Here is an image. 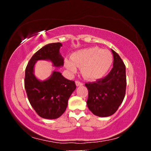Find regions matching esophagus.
Listing matches in <instances>:
<instances>
[{"label":"esophagus","mask_w":151,"mask_h":151,"mask_svg":"<svg viewBox=\"0 0 151 151\" xmlns=\"http://www.w3.org/2000/svg\"><path fill=\"white\" fill-rule=\"evenodd\" d=\"M76 84L77 86H82L83 85V84L82 83V82H80L79 81H76Z\"/></svg>","instance_id":"esophagus-1"}]
</instances>
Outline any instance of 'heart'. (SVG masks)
<instances>
[{
  "label": "heart",
  "instance_id": "heart-1",
  "mask_svg": "<svg viewBox=\"0 0 151 151\" xmlns=\"http://www.w3.org/2000/svg\"><path fill=\"white\" fill-rule=\"evenodd\" d=\"M71 60L65 61L68 71L75 73L76 67H81L84 78L96 80L101 79L108 73L113 64V55L106 49L91 47L76 51L72 54Z\"/></svg>",
  "mask_w": 151,
  "mask_h": 151
}]
</instances>
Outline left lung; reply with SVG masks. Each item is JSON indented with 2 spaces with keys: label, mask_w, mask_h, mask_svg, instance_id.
Returning <instances> with one entry per match:
<instances>
[{
  "label": "left lung",
  "mask_w": 151,
  "mask_h": 151,
  "mask_svg": "<svg viewBox=\"0 0 151 151\" xmlns=\"http://www.w3.org/2000/svg\"><path fill=\"white\" fill-rule=\"evenodd\" d=\"M113 67L106 77L86 83L88 97L87 106L94 115L109 117L116 112L125 96L126 67L119 55L111 49Z\"/></svg>",
  "instance_id": "1"
}]
</instances>
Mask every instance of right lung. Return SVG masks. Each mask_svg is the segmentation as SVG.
<instances>
[{"mask_svg":"<svg viewBox=\"0 0 151 151\" xmlns=\"http://www.w3.org/2000/svg\"><path fill=\"white\" fill-rule=\"evenodd\" d=\"M62 43L46 45L35 53L25 69L24 88L28 100L39 116L45 119H56L65 112L68 100L75 89V82L67 80L59 71H53L45 80L34 75V66L38 60L50 61L55 67L64 65V58L60 53Z\"/></svg>","mask_w":151,"mask_h":151,"instance_id":"right-lung-1","label":"right lung"}]
</instances>
